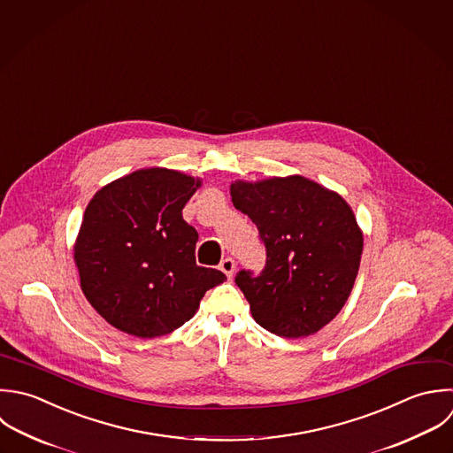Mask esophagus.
I'll list each match as a JSON object with an SVG mask.
<instances>
[{"instance_id": "esophagus-1", "label": "esophagus", "mask_w": 453, "mask_h": 453, "mask_svg": "<svg viewBox=\"0 0 453 453\" xmlns=\"http://www.w3.org/2000/svg\"><path fill=\"white\" fill-rule=\"evenodd\" d=\"M220 270L227 275V279H233V273H234V270H236V263H234V259L226 257V259L220 263Z\"/></svg>"}]
</instances>
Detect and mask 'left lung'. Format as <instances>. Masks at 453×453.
Segmentation results:
<instances>
[{"mask_svg": "<svg viewBox=\"0 0 453 453\" xmlns=\"http://www.w3.org/2000/svg\"><path fill=\"white\" fill-rule=\"evenodd\" d=\"M231 199L266 247L261 275H236L252 318L284 339L314 335L342 311L358 275L364 233L351 206L300 174L236 180Z\"/></svg>", "mask_w": 453, "mask_h": 453, "instance_id": "8db88e82", "label": "left lung"}]
</instances>
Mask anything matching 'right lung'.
<instances>
[{
    "mask_svg": "<svg viewBox=\"0 0 453 453\" xmlns=\"http://www.w3.org/2000/svg\"><path fill=\"white\" fill-rule=\"evenodd\" d=\"M201 178L144 167L102 187L73 245L81 289L114 328L155 339L185 325L204 293L226 280L196 265L197 231L183 220Z\"/></svg>",
    "mask_w": 453,
    "mask_h": 453,
    "instance_id": "right-lung-1",
    "label": "right lung"
}]
</instances>
